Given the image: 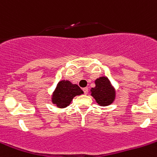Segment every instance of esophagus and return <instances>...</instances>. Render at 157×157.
Here are the masks:
<instances>
[{
    "label": "esophagus",
    "instance_id": "obj_1",
    "mask_svg": "<svg viewBox=\"0 0 157 157\" xmlns=\"http://www.w3.org/2000/svg\"><path fill=\"white\" fill-rule=\"evenodd\" d=\"M83 93H84V94H88V88L84 87L83 89Z\"/></svg>",
    "mask_w": 157,
    "mask_h": 157
}]
</instances>
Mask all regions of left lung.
Here are the masks:
<instances>
[{
    "instance_id": "obj_1",
    "label": "left lung",
    "mask_w": 157,
    "mask_h": 157,
    "mask_svg": "<svg viewBox=\"0 0 157 157\" xmlns=\"http://www.w3.org/2000/svg\"><path fill=\"white\" fill-rule=\"evenodd\" d=\"M95 87L91 88V95L100 106H108L115 100L116 92L109 79L101 77L95 80Z\"/></svg>"
}]
</instances>
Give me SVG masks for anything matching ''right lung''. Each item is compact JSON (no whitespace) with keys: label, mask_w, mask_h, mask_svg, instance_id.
<instances>
[{"label":"right lung","mask_w":157,"mask_h":157,"mask_svg":"<svg viewBox=\"0 0 157 157\" xmlns=\"http://www.w3.org/2000/svg\"><path fill=\"white\" fill-rule=\"evenodd\" d=\"M83 94V90L77 84H73L68 80H61L57 85L53 93L52 103L59 108H64L70 105L73 98Z\"/></svg>","instance_id":"1"}]
</instances>
